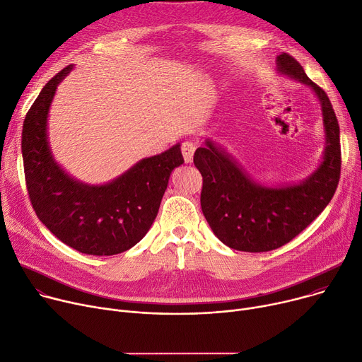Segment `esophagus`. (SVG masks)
<instances>
[{
	"label": "esophagus",
	"instance_id": "1",
	"mask_svg": "<svg viewBox=\"0 0 362 362\" xmlns=\"http://www.w3.org/2000/svg\"><path fill=\"white\" fill-rule=\"evenodd\" d=\"M181 152H182V156H184L185 163L193 162V155H194V152H196V146H194V143H191V141H184V143L181 144Z\"/></svg>",
	"mask_w": 362,
	"mask_h": 362
}]
</instances>
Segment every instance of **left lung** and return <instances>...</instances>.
<instances>
[{"label":"left lung","mask_w":362,"mask_h":362,"mask_svg":"<svg viewBox=\"0 0 362 362\" xmlns=\"http://www.w3.org/2000/svg\"><path fill=\"white\" fill-rule=\"evenodd\" d=\"M276 62L281 73L310 86L322 103L325 160L303 184L266 188L252 182L211 141L197 148L194 165L203 177V215L215 235L238 251H272L292 241L325 210L341 180V137L329 96L292 55L281 54Z\"/></svg>","instance_id":"1"}]
</instances>
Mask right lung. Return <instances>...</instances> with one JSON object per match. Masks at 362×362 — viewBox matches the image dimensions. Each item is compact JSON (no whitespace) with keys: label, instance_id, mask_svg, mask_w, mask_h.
<instances>
[{"label":"right lung","instance_id":"obj_1","mask_svg":"<svg viewBox=\"0 0 362 362\" xmlns=\"http://www.w3.org/2000/svg\"><path fill=\"white\" fill-rule=\"evenodd\" d=\"M57 73L30 106L21 132L25 178L39 221L69 247L92 256H114L136 245L151 229L174 169L184 163L180 144L140 160L115 181L90 187L70 178L55 163L47 140V118Z\"/></svg>","mask_w":362,"mask_h":362}]
</instances>
